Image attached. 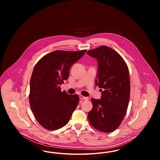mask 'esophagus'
Returning a JSON list of instances; mask_svg holds the SVG:
<instances>
[{"label": "esophagus", "mask_w": 160, "mask_h": 160, "mask_svg": "<svg viewBox=\"0 0 160 160\" xmlns=\"http://www.w3.org/2000/svg\"><path fill=\"white\" fill-rule=\"evenodd\" d=\"M79 98H80V99H85V100L89 99V98H88V97H84L83 95H80V96H79Z\"/></svg>", "instance_id": "34e87169"}]
</instances>
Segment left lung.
I'll use <instances>...</instances> for the list:
<instances>
[{
	"label": "left lung",
	"mask_w": 160,
	"mask_h": 160,
	"mask_svg": "<svg viewBox=\"0 0 160 160\" xmlns=\"http://www.w3.org/2000/svg\"><path fill=\"white\" fill-rule=\"evenodd\" d=\"M87 54L97 60L95 83L102 91L100 99L91 98L93 107L88 119L95 129L111 132L120 125L127 110L130 93L128 68L122 57L110 47L101 46Z\"/></svg>",
	"instance_id": "left-lung-1"
}]
</instances>
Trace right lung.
I'll list each match as a JSON object with an SVG mask.
<instances>
[{
	"label": "right lung",
	"mask_w": 160,
	"mask_h": 160,
	"mask_svg": "<svg viewBox=\"0 0 160 160\" xmlns=\"http://www.w3.org/2000/svg\"><path fill=\"white\" fill-rule=\"evenodd\" d=\"M86 50H56L42 57L35 66L30 82L29 102L39 123L48 130L59 129L69 122L79 97L61 92L69 69Z\"/></svg>",
	"instance_id": "obj_1"
}]
</instances>
